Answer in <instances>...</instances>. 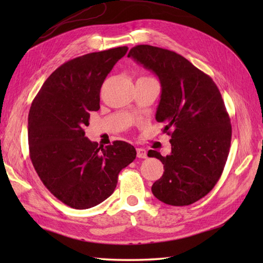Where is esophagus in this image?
Returning a JSON list of instances; mask_svg holds the SVG:
<instances>
[{
	"instance_id": "esophagus-1",
	"label": "esophagus",
	"mask_w": 263,
	"mask_h": 263,
	"mask_svg": "<svg viewBox=\"0 0 263 263\" xmlns=\"http://www.w3.org/2000/svg\"><path fill=\"white\" fill-rule=\"evenodd\" d=\"M137 157L138 158H147V152L142 148H137Z\"/></svg>"
}]
</instances>
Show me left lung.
Returning a JSON list of instances; mask_svg holds the SVG:
<instances>
[{
	"instance_id": "8db88e82",
	"label": "left lung",
	"mask_w": 263,
	"mask_h": 263,
	"mask_svg": "<svg viewBox=\"0 0 263 263\" xmlns=\"http://www.w3.org/2000/svg\"><path fill=\"white\" fill-rule=\"evenodd\" d=\"M127 58L158 77L156 120L172 137L166 157L157 150L148 152L164 164V174L152 191L166 204H192L214 189L230 154L232 125L219 89L208 74L168 49L138 45Z\"/></svg>"
}]
</instances>
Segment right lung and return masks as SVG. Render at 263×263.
Here are the masks:
<instances>
[{"mask_svg":"<svg viewBox=\"0 0 263 263\" xmlns=\"http://www.w3.org/2000/svg\"><path fill=\"white\" fill-rule=\"evenodd\" d=\"M127 52L126 46L82 55L65 62L44 82L28 116L31 163L54 197L74 209H88L114 192L120 172L136 159L125 141L98 147L85 137L100 88Z\"/></svg>","mask_w":263,"mask_h":263,"instance_id":"add662e5","label":"right lung"}]
</instances>
